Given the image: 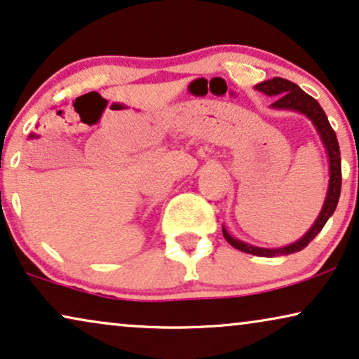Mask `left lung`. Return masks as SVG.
<instances>
[{
  "instance_id": "obj_1",
  "label": "left lung",
  "mask_w": 359,
  "mask_h": 359,
  "mask_svg": "<svg viewBox=\"0 0 359 359\" xmlns=\"http://www.w3.org/2000/svg\"><path fill=\"white\" fill-rule=\"evenodd\" d=\"M257 92H262L267 97H277L276 102L271 104L272 108L276 109H292V111H299L307 116L310 121L313 123L315 130L322 137V142L327 149L328 156V165H330V182H328V190L327 197H325V203L322 207V212H320L318 218L315 219L312 228L309 229L305 235L300 238L299 241L292 243V245L284 246V248H257L252 245H248V243H243L236 238H233L226 231V228L223 226V236L229 245L236 250L243 252H248V255L255 256H262V257H276V256H285L292 255V252L302 251L305 246L309 245L310 241L313 240L315 236L322 231L325 223L328 222V218L332 217L333 212H335L338 200H340V192H341V157H340V146H338V140L333 128L330 126L328 118L325 111L320 107L317 100L310 97L304 92L299 85H295L289 80L280 79V76H274V79L266 80V82H261L256 85Z\"/></svg>"
}]
</instances>
